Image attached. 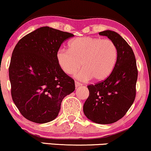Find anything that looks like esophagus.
Wrapping results in <instances>:
<instances>
[{"label": "esophagus", "mask_w": 151, "mask_h": 151, "mask_svg": "<svg viewBox=\"0 0 151 151\" xmlns=\"http://www.w3.org/2000/svg\"><path fill=\"white\" fill-rule=\"evenodd\" d=\"M82 85H83L82 83H79L78 81H75V86H76V88H78V87H79V86H81Z\"/></svg>", "instance_id": "1"}]
</instances>
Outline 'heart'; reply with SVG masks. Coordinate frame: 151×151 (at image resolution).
Here are the masks:
<instances>
[{
  "label": "heart",
  "mask_w": 151,
  "mask_h": 151,
  "mask_svg": "<svg viewBox=\"0 0 151 151\" xmlns=\"http://www.w3.org/2000/svg\"><path fill=\"white\" fill-rule=\"evenodd\" d=\"M117 55V48L111 40L83 37L70 41L68 49H59L56 58L65 73L73 74L81 65L83 69L76 75L78 78H93L96 81H102L114 70Z\"/></svg>",
  "instance_id": "b5f03b06"
}]
</instances>
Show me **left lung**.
I'll return each instance as SVG.
<instances>
[{
	"instance_id": "left-lung-1",
	"label": "left lung",
	"mask_w": 151,
	"mask_h": 151,
	"mask_svg": "<svg viewBox=\"0 0 151 151\" xmlns=\"http://www.w3.org/2000/svg\"><path fill=\"white\" fill-rule=\"evenodd\" d=\"M99 35L107 37L115 44L117 60L107 78L88 86L89 97L83 105V111L92 122L108 124L123 117L134 103L138 69L132 47L118 33L106 30Z\"/></svg>"
}]
</instances>
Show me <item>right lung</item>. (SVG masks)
Here are the masks:
<instances>
[{"instance_id": "right-lung-1", "label": "right lung", "mask_w": 151, "mask_h": 151, "mask_svg": "<svg viewBox=\"0 0 151 151\" xmlns=\"http://www.w3.org/2000/svg\"><path fill=\"white\" fill-rule=\"evenodd\" d=\"M73 36L42 27L23 37L14 48L9 66L11 95L27 119L38 124L54 120L63 99L75 90L74 80L56 58L61 44Z\"/></svg>"}]
</instances>
